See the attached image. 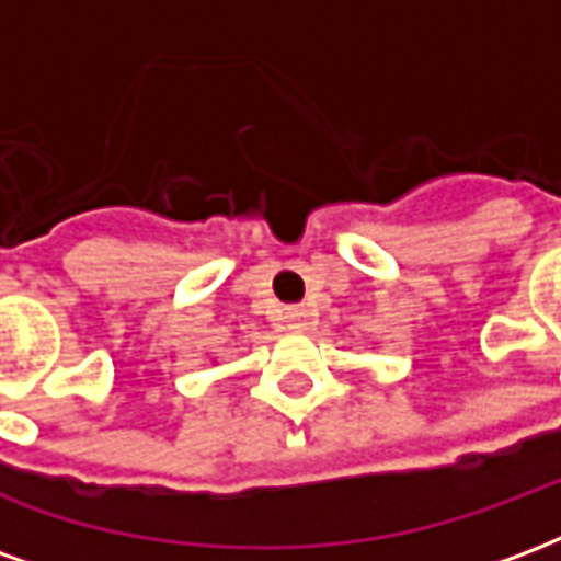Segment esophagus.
I'll list each match as a JSON object with an SVG mask.
<instances>
[{
	"mask_svg": "<svg viewBox=\"0 0 561 561\" xmlns=\"http://www.w3.org/2000/svg\"><path fill=\"white\" fill-rule=\"evenodd\" d=\"M285 321H288V328L304 330L309 324V309H304V306H288L285 309Z\"/></svg>",
	"mask_w": 561,
	"mask_h": 561,
	"instance_id": "1",
	"label": "esophagus"
}]
</instances>
